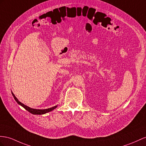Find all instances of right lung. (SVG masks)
<instances>
[{
  "instance_id": "add662e5",
  "label": "right lung",
  "mask_w": 146,
  "mask_h": 146,
  "mask_svg": "<svg viewBox=\"0 0 146 146\" xmlns=\"http://www.w3.org/2000/svg\"><path fill=\"white\" fill-rule=\"evenodd\" d=\"M12 96H13V98H14L15 100H16L18 104H19V105L21 106L23 108H25V109L26 110H28L29 112H30L31 113L34 114V115H42V114H44V113H48V112H49V111H52V110H53L54 109H55V108H57V106H54V107H53L49 108V109H44V110H41V109L39 110V109H31V108L29 107H28V106H25V104H22L21 102H20L19 100H18V99L16 98L15 96V95L13 94V92H12Z\"/></svg>"
}]
</instances>
